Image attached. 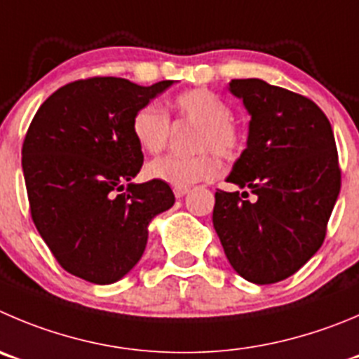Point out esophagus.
<instances>
[{
  "mask_svg": "<svg viewBox=\"0 0 359 359\" xmlns=\"http://www.w3.org/2000/svg\"><path fill=\"white\" fill-rule=\"evenodd\" d=\"M173 193H175L177 198H182L184 195L189 193V187H173Z\"/></svg>",
  "mask_w": 359,
  "mask_h": 359,
  "instance_id": "esophagus-1",
  "label": "esophagus"
}]
</instances>
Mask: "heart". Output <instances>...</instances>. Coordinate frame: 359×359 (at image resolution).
Instances as JSON below:
<instances>
[{
  "label": "heart",
  "instance_id": "obj_1",
  "mask_svg": "<svg viewBox=\"0 0 359 359\" xmlns=\"http://www.w3.org/2000/svg\"><path fill=\"white\" fill-rule=\"evenodd\" d=\"M177 118L195 122L193 156H163L147 164V175L173 187H189L193 184L214 179L219 172L216 151L225 159H237L246 147L243 127L232 118V109L217 93L209 88L186 90L172 102ZM130 130L145 152L157 154L168 145L170 118L164 109L150 102L133 115Z\"/></svg>",
  "mask_w": 359,
  "mask_h": 359
}]
</instances>
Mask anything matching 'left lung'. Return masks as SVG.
Masks as SVG:
<instances>
[{
  "instance_id": "8db88e82",
  "label": "left lung",
  "mask_w": 359,
  "mask_h": 359,
  "mask_svg": "<svg viewBox=\"0 0 359 359\" xmlns=\"http://www.w3.org/2000/svg\"><path fill=\"white\" fill-rule=\"evenodd\" d=\"M230 92L243 99L251 122L226 182L246 191H216L214 230L233 269L269 285L297 273L326 239L341 184L337 143L327 116L308 97L262 79H232Z\"/></svg>"
}]
</instances>
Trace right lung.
<instances>
[{
  "mask_svg": "<svg viewBox=\"0 0 359 359\" xmlns=\"http://www.w3.org/2000/svg\"><path fill=\"white\" fill-rule=\"evenodd\" d=\"M172 83L78 79L33 116L22 143L29 212L67 273L97 285L126 276L145 251L152 217L175 203L168 184H130L143 164L130 120Z\"/></svg>",
  "mask_w": 359,
  "mask_h": 359,
  "instance_id": "obj_1",
  "label": "right lung"
}]
</instances>
